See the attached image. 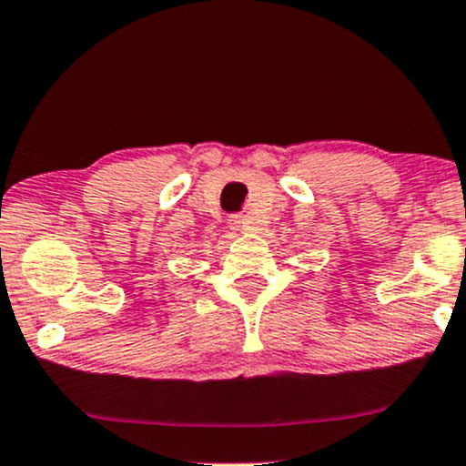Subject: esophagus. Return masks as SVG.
<instances>
[{
    "mask_svg": "<svg viewBox=\"0 0 466 466\" xmlns=\"http://www.w3.org/2000/svg\"><path fill=\"white\" fill-rule=\"evenodd\" d=\"M229 226L237 229H245V218L243 217H232L229 218Z\"/></svg>",
    "mask_w": 466,
    "mask_h": 466,
    "instance_id": "obj_1",
    "label": "esophagus"
}]
</instances>
